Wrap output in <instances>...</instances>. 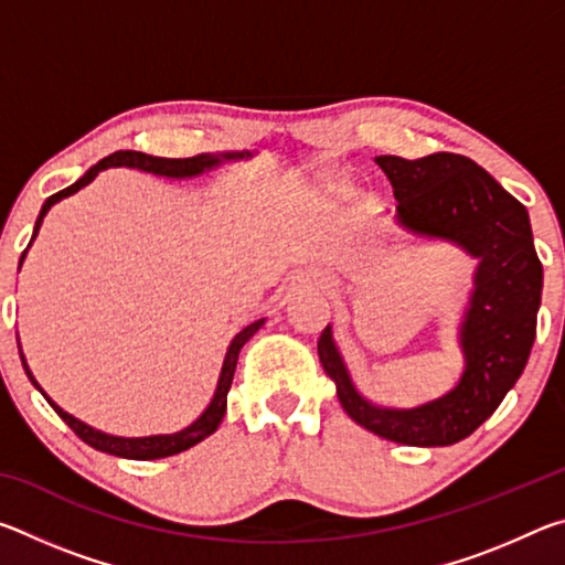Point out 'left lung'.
<instances>
[{
    "instance_id": "1",
    "label": "left lung",
    "mask_w": 565,
    "mask_h": 565,
    "mask_svg": "<svg viewBox=\"0 0 565 565\" xmlns=\"http://www.w3.org/2000/svg\"><path fill=\"white\" fill-rule=\"evenodd\" d=\"M374 161L394 186L396 226L428 242L454 244L476 259L473 289L456 333L463 371L444 396L391 408L369 401L353 384L331 323L319 339V359L343 411L366 431L404 446H451L499 408L529 361L543 289L529 212L489 171L461 154H386Z\"/></svg>"
}]
</instances>
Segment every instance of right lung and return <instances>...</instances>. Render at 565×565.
<instances>
[{
	"mask_svg": "<svg viewBox=\"0 0 565 565\" xmlns=\"http://www.w3.org/2000/svg\"><path fill=\"white\" fill-rule=\"evenodd\" d=\"M254 151H222V154H196V157H189V159H164V157H151L145 154V151H114V154L104 157L99 164H94L87 174L79 177L74 181L72 186H66L62 191H56L52 194L46 202L42 204V212L36 216V224H34V234H32V242L40 234V226L44 222V216L50 209L62 202V199L76 194V191L84 189L87 184H92L94 179H97L99 171L109 169V167H129V169H139V171H147V174H154V177H167V179H194V177H202L206 171H212L216 167L226 164V161H242V159H252ZM30 242V246H32ZM30 246L22 252V259H19V269H22V262L26 252H30ZM266 319H259L254 323H248L242 331L236 333L228 343L226 349V356L222 363V374H218L216 381V391L212 401H209V406L202 411V416H199L194 424H189L186 428H181L177 434H157V436H137V438H127V436H111V434H104L99 428H92L89 424H84V420L74 418L72 414H66L62 406H56L54 401L44 394V388L36 384L34 374L26 366V359L22 353V343H19V356H22V366L26 371V376L34 384V388L40 391V394L50 401V406L60 414V418L64 420L66 426L72 428V431L82 438L84 444H89L92 448H97L102 454H111V456H119V458H131V461H151V458H167V456H174L186 451V448L196 446L199 441H204L206 436H212L218 424H222V418L226 414V396H228V388H232V381H234V371H236V361H238V351L244 349V343L254 337L256 331L264 327Z\"/></svg>",
	"mask_w": 565,
	"mask_h": 565,
	"instance_id": "obj_1",
	"label": "right lung"
}]
</instances>
